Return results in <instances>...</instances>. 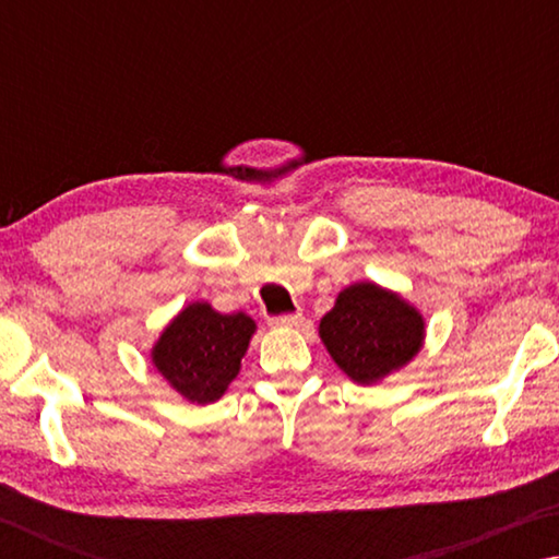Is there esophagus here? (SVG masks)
Returning a JSON list of instances; mask_svg holds the SVG:
<instances>
[{"mask_svg": "<svg viewBox=\"0 0 559 559\" xmlns=\"http://www.w3.org/2000/svg\"><path fill=\"white\" fill-rule=\"evenodd\" d=\"M269 323H271L273 328H296V325H300V323H302V313H286V316H276V318H271Z\"/></svg>", "mask_w": 559, "mask_h": 559, "instance_id": "esophagus-1", "label": "esophagus"}]
</instances>
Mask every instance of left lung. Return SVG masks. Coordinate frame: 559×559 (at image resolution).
I'll use <instances>...</instances> for the list:
<instances>
[{
    "mask_svg": "<svg viewBox=\"0 0 559 559\" xmlns=\"http://www.w3.org/2000/svg\"><path fill=\"white\" fill-rule=\"evenodd\" d=\"M320 340L349 380L374 384L419 353L424 318L402 296L362 281L340 290L320 320Z\"/></svg>",
    "mask_w": 559,
    "mask_h": 559,
    "instance_id": "1",
    "label": "left lung"
}]
</instances>
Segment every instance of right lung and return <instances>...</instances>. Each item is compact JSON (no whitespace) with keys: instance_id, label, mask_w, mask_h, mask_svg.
<instances>
[{"instance_id":"1","label":"right lung","mask_w":559,"mask_h":559,"mask_svg":"<svg viewBox=\"0 0 559 559\" xmlns=\"http://www.w3.org/2000/svg\"><path fill=\"white\" fill-rule=\"evenodd\" d=\"M257 333L246 313L222 316L210 302H189L153 347V365L173 390L192 404H212L241 370V357Z\"/></svg>"}]
</instances>
